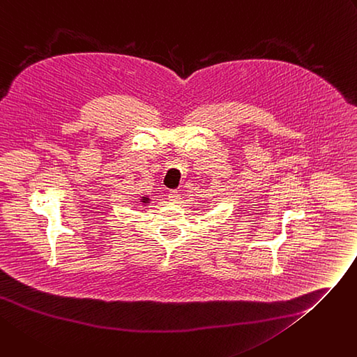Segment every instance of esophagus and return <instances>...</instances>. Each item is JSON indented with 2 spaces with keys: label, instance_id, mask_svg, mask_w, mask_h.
I'll return each instance as SVG.
<instances>
[{
  "label": "esophagus",
  "instance_id": "obj_1",
  "mask_svg": "<svg viewBox=\"0 0 357 357\" xmlns=\"http://www.w3.org/2000/svg\"><path fill=\"white\" fill-rule=\"evenodd\" d=\"M168 198H169V201H171V202L178 204V202H179V199H181V194H179L178 191H171V192L168 194Z\"/></svg>",
  "mask_w": 357,
  "mask_h": 357
}]
</instances>
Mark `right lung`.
<instances>
[{"label":"right lung","instance_id":"right-lung-1","mask_svg":"<svg viewBox=\"0 0 357 357\" xmlns=\"http://www.w3.org/2000/svg\"><path fill=\"white\" fill-rule=\"evenodd\" d=\"M149 201H151V199H149V197H148V195H142V197L139 198V202H140V204H144V205H148V204H149Z\"/></svg>","mask_w":357,"mask_h":357}]
</instances>
